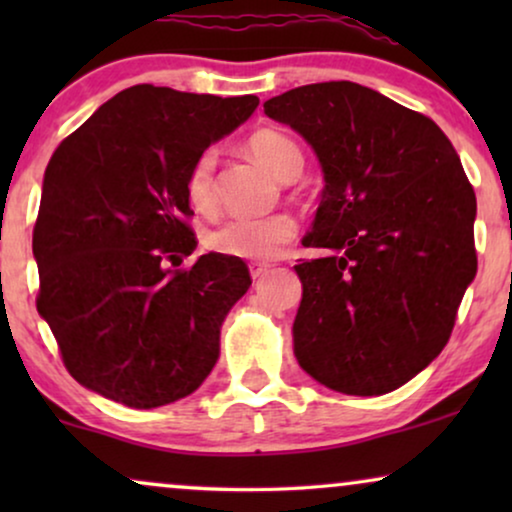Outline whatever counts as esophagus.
<instances>
[{
    "label": "esophagus",
    "instance_id": "obj_1",
    "mask_svg": "<svg viewBox=\"0 0 512 512\" xmlns=\"http://www.w3.org/2000/svg\"><path fill=\"white\" fill-rule=\"evenodd\" d=\"M249 272L254 279H261L265 272H268V265L265 263H249Z\"/></svg>",
    "mask_w": 512,
    "mask_h": 512
}]
</instances>
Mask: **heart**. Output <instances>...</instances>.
Segmentation results:
<instances>
[{
	"label": "heart",
	"mask_w": 512,
	"mask_h": 512,
	"mask_svg": "<svg viewBox=\"0 0 512 512\" xmlns=\"http://www.w3.org/2000/svg\"><path fill=\"white\" fill-rule=\"evenodd\" d=\"M247 149L258 163L277 179H296L305 167V153L289 132L277 128H261L251 132ZM216 151H200L188 167L184 193L191 209L198 214L216 212ZM298 233V223L291 214L275 212L265 216H233L207 235V247L221 256L244 258V261H268L289 247Z\"/></svg>",
	"instance_id": "heart-1"
}]
</instances>
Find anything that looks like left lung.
<instances>
[{"label": "left lung", "instance_id": "1", "mask_svg": "<svg viewBox=\"0 0 512 512\" xmlns=\"http://www.w3.org/2000/svg\"><path fill=\"white\" fill-rule=\"evenodd\" d=\"M263 109L326 177L303 244L328 256L296 265L300 368L342 394L394 391L443 352L478 270L471 181L429 116L359 83L300 86Z\"/></svg>", "mask_w": 512, "mask_h": 512}]
</instances>
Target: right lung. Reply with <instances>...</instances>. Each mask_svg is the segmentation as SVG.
<instances>
[{"instance_id": "add662e5", "label": "right lung", "mask_w": 512, "mask_h": 512, "mask_svg": "<svg viewBox=\"0 0 512 512\" xmlns=\"http://www.w3.org/2000/svg\"><path fill=\"white\" fill-rule=\"evenodd\" d=\"M256 107V95L139 83L48 160L32 233L37 310L83 387L149 410L193 394L212 373L223 319L251 277L221 254L181 265L198 247L184 181L195 156Z\"/></svg>"}]
</instances>
